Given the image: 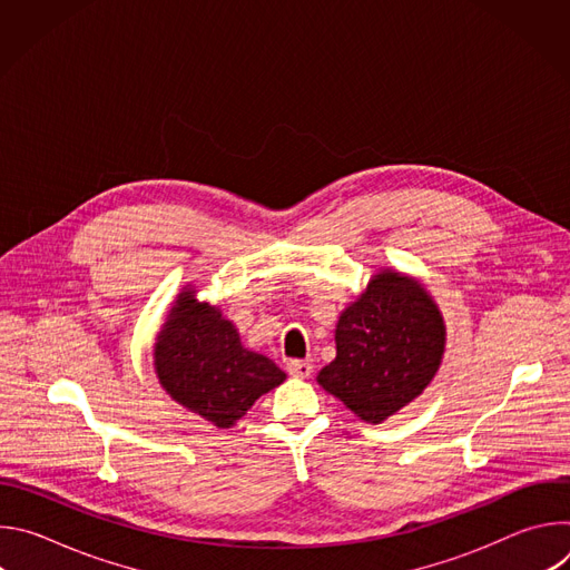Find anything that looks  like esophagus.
I'll return each instance as SVG.
<instances>
[{
	"label": "esophagus",
	"mask_w": 570,
	"mask_h": 570,
	"mask_svg": "<svg viewBox=\"0 0 570 570\" xmlns=\"http://www.w3.org/2000/svg\"><path fill=\"white\" fill-rule=\"evenodd\" d=\"M286 370H288V374H291V376H297V379H306V376H311V372H313V365H311L308 361H291V363L286 365Z\"/></svg>",
	"instance_id": "esophagus-1"
}]
</instances>
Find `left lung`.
Listing matches in <instances>:
<instances>
[{
    "label": "left lung",
    "instance_id": "left-lung-1",
    "mask_svg": "<svg viewBox=\"0 0 570 570\" xmlns=\"http://www.w3.org/2000/svg\"><path fill=\"white\" fill-rule=\"evenodd\" d=\"M444 322L431 295L399 273H379L336 327V358L317 383L350 411L379 424L411 403L435 376Z\"/></svg>",
    "mask_w": 570,
    "mask_h": 570
}]
</instances>
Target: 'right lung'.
<instances>
[{
	"label": "right lung",
	"mask_w": 570,
	"mask_h": 570,
	"mask_svg": "<svg viewBox=\"0 0 570 570\" xmlns=\"http://www.w3.org/2000/svg\"><path fill=\"white\" fill-rule=\"evenodd\" d=\"M185 291L155 345V370L165 390L191 413L229 429L286 374L266 356L240 345L216 306Z\"/></svg>",
	"instance_id": "add662e5"
}]
</instances>
